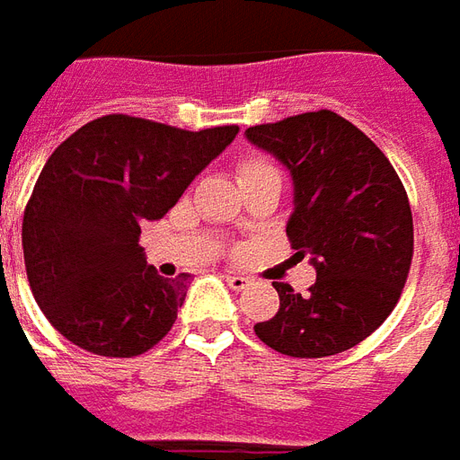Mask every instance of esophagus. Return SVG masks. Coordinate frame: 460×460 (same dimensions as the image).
<instances>
[{
    "label": "esophagus",
    "mask_w": 460,
    "mask_h": 460,
    "mask_svg": "<svg viewBox=\"0 0 460 460\" xmlns=\"http://www.w3.org/2000/svg\"><path fill=\"white\" fill-rule=\"evenodd\" d=\"M223 277H225V282L230 285V289H235V292H243V289L250 288V282H252L250 277L233 275V272H227V275H223Z\"/></svg>",
    "instance_id": "1"
}]
</instances>
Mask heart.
Returning <instances> with one entry per match:
<instances>
[{
  "label": "heart",
  "mask_w": 460,
  "mask_h": 460,
  "mask_svg": "<svg viewBox=\"0 0 460 460\" xmlns=\"http://www.w3.org/2000/svg\"><path fill=\"white\" fill-rule=\"evenodd\" d=\"M272 165L265 161V158H245V161L237 165V178L243 181L247 175H252V172H260V171H270Z\"/></svg>",
  "instance_id": "obj_1"
}]
</instances>
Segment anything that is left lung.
<instances>
[{"label": "left lung", "mask_w": 460, "mask_h": 460, "mask_svg": "<svg viewBox=\"0 0 460 460\" xmlns=\"http://www.w3.org/2000/svg\"><path fill=\"white\" fill-rule=\"evenodd\" d=\"M245 136L292 175L288 237L317 270L307 295L272 282L279 309L257 322L255 334L299 359L357 347L392 314L411 267V205L399 175L374 141L334 111L252 126Z\"/></svg>", "instance_id": "1"}]
</instances>
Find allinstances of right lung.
<instances>
[{
    "label": "right lung",
    "mask_w": 460,
    "mask_h": 460,
    "mask_svg": "<svg viewBox=\"0 0 460 460\" xmlns=\"http://www.w3.org/2000/svg\"><path fill=\"white\" fill-rule=\"evenodd\" d=\"M237 131L111 113L49 155L22 247L31 295L58 334L99 357H138L171 332L188 275L168 279L146 262L141 225L161 220Z\"/></svg>",
    "instance_id": "right-lung-1"
}]
</instances>
